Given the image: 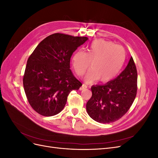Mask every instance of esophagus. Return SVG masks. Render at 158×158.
Returning <instances> with one entry per match:
<instances>
[{
	"instance_id": "esophagus-1",
	"label": "esophagus",
	"mask_w": 158,
	"mask_h": 158,
	"mask_svg": "<svg viewBox=\"0 0 158 158\" xmlns=\"http://www.w3.org/2000/svg\"><path fill=\"white\" fill-rule=\"evenodd\" d=\"M87 88H88V85H87L86 84H83L82 85V87H81V88H80V90H83V89H86Z\"/></svg>"
}]
</instances>
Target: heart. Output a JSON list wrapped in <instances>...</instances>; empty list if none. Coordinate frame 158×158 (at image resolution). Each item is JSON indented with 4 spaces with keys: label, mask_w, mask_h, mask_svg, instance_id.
<instances>
[{
    "label": "heart",
    "mask_w": 158,
    "mask_h": 158,
    "mask_svg": "<svg viewBox=\"0 0 158 158\" xmlns=\"http://www.w3.org/2000/svg\"><path fill=\"white\" fill-rule=\"evenodd\" d=\"M125 49L121 45L102 40H95L88 46L86 52L78 50L73 55L72 61L78 76H82L89 67L85 76L88 82L99 79L102 82L113 80L120 73L125 63Z\"/></svg>",
    "instance_id": "obj_1"
}]
</instances>
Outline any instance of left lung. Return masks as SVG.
<instances>
[{
  "label": "left lung",
  "mask_w": 158,
  "mask_h": 158,
  "mask_svg": "<svg viewBox=\"0 0 158 158\" xmlns=\"http://www.w3.org/2000/svg\"><path fill=\"white\" fill-rule=\"evenodd\" d=\"M86 104L89 116L100 123L118 120L131 107L137 92V70L132 57L116 78L104 85H92Z\"/></svg>",
  "instance_id": "1"
}]
</instances>
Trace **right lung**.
Returning <instances> with one entry per match:
<instances>
[{
	"label": "right lung",
	"mask_w": 158,
	"mask_h": 158,
	"mask_svg": "<svg viewBox=\"0 0 158 158\" xmlns=\"http://www.w3.org/2000/svg\"><path fill=\"white\" fill-rule=\"evenodd\" d=\"M88 39L54 33L41 41L28 58L23 84L28 102L37 113L45 117L58 114L71 91L82 86L70 69V61Z\"/></svg>",
	"instance_id": "1"
}]
</instances>
